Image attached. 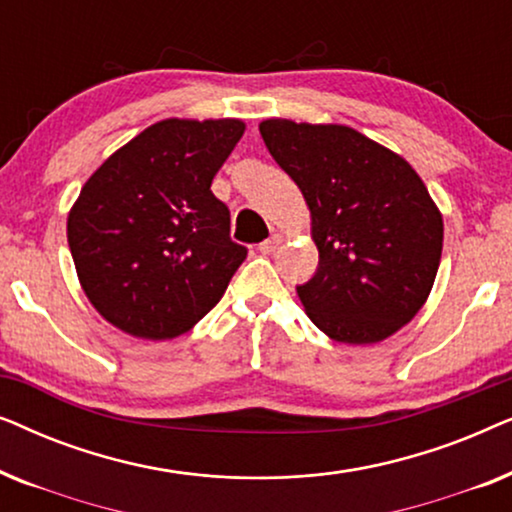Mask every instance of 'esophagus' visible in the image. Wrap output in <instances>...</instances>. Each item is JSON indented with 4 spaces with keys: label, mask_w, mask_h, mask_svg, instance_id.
I'll list each match as a JSON object with an SVG mask.
<instances>
[{
    "label": "esophagus",
    "mask_w": 512,
    "mask_h": 512,
    "mask_svg": "<svg viewBox=\"0 0 512 512\" xmlns=\"http://www.w3.org/2000/svg\"><path fill=\"white\" fill-rule=\"evenodd\" d=\"M279 244H282V237H279V235H272V237H268V240H265V242L258 244V251H261V254L268 256V254H272V251H275V249L279 247Z\"/></svg>",
    "instance_id": "obj_1"
}]
</instances>
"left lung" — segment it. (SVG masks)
<instances>
[{"label": "left lung", "mask_w": 512, "mask_h": 512, "mask_svg": "<svg viewBox=\"0 0 512 512\" xmlns=\"http://www.w3.org/2000/svg\"><path fill=\"white\" fill-rule=\"evenodd\" d=\"M275 163L312 212L319 265L296 291L312 324L370 345L415 317L436 279L443 219L401 156L345 125L261 123Z\"/></svg>", "instance_id": "1"}]
</instances>
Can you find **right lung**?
Instances as JSON below:
<instances>
[{"label": "right lung", "instance_id": "obj_1", "mask_svg": "<svg viewBox=\"0 0 512 512\" xmlns=\"http://www.w3.org/2000/svg\"><path fill=\"white\" fill-rule=\"evenodd\" d=\"M244 123L160 121L118 149L81 188L67 240L90 303L146 340L177 338L212 307L247 258L212 179Z\"/></svg>", "mask_w": 512, "mask_h": 512}]
</instances>
